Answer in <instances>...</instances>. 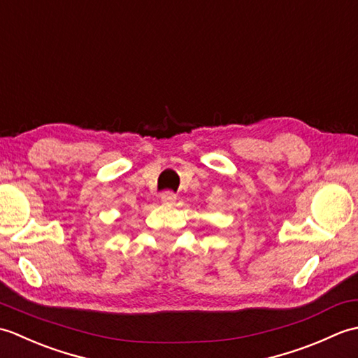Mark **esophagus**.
<instances>
[{"label":"esophagus","mask_w":358,"mask_h":358,"mask_svg":"<svg viewBox=\"0 0 358 358\" xmlns=\"http://www.w3.org/2000/svg\"><path fill=\"white\" fill-rule=\"evenodd\" d=\"M162 201L164 204H172V203L177 201V195H175L172 191H164L162 194Z\"/></svg>","instance_id":"esophagus-1"}]
</instances>
